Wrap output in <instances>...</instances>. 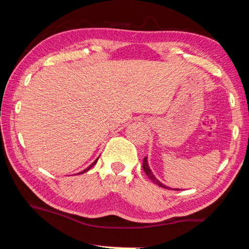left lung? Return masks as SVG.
Instances as JSON below:
<instances>
[{
  "mask_svg": "<svg viewBox=\"0 0 249 249\" xmlns=\"http://www.w3.org/2000/svg\"><path fill=\"white\" fill-rule=\"evenodd\" d=\"M142 169H144V171H145V174L147 175V177H148V178L153 181L154 183H156L157 185H159V187H161V188H165V189H170L169 187H167V185H165L163 183H161L160 182V181L156 178L155 177V175L153 174V171H151V169L149 168V165H148V160H147V157H145L144 158V160H142ZM172 190V189H171ZM175 190H179V189H175Z\"/></svg>",
  "mask_w": 249,
  "mask_h": 249,
  "instance_id": "1",
  "label": "left lung"
}]
</instances>
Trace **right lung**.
<instances>
[{
  "label": "right lung",
  "mask_w": 249,
  "mask_h": 249,
  "mask_svg": "<svg viewBox=\"0 0 249 249\" xmlns=\"http://www.w3.org/2000/svg\"><path fill=\"white\" fill-rule=\"evenodd\" d=\"M98 159H99V157L95 159V161H94V162H92V163H91V165H90L89 167H88V168H86V169H84V170H82L81 172H79V174H84V172H87L88 170H90V169H91V167H93V166L95 165V163H96V161H98Z\"/></svg>",
  "instance_id": "1"
}]
</instances>
